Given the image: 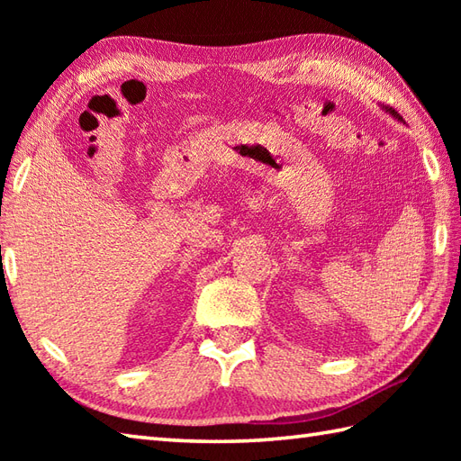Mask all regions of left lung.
I'll list each match as a JSON object with an SVG mask.
<instances>
[{"instance_id": "1", "label": "left lung", "mask_w": 461, "mask_h": 461, "mask_svg": "<svg viewBox=\"0 0 461 461\" xmlns=\"http://www.w3.org/2000/svg\"><path fill=\"white\" fill-rule=\"evenodd\" d=\"M388 113H390V114H394V116H396V119H402V116H400V114H398V113H396L394 109H388Z\"/></svg>"}]
</instances>
